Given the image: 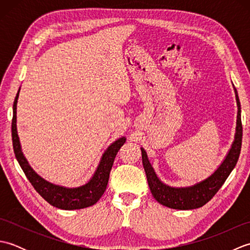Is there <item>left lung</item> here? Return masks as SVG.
Instances as JSON below:
<instances>
[{
    "label": "left lung",
    "instance_id": "1",
    "mask_svg": "<svg viewBox=\"0 0 250 250\" xmlns=\"http://www.w3.org/2000/svg\"><path fill=\"white\" fill-rule=\"evenodd\" d=\"M233 89H234L237 104L234 141H233L231 148L228 151L224 160L219 164V167L208 177L191 186H186V187H172V186L164 184L158 177L155 168L152 167L149 159H148L147 152L144 148L141 147L143 167H144L146 173L148 186H149L153 198L160 204L173 209L189 210L199 208V207L205 205L207 202L211 200V198L217 193V191L224 185L228 176L233 171V168L235 167L242 147L243 126L241 121L240 99H238L237 91L234 86H233Z\"/></svg>",
    "mask_w": 250,
    "mask_h": 250
}]
</instances>
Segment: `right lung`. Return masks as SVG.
<instances>
[{"label":"right lung","mask_w":250,"mask_h":250,"mask_svg":"<svg viewBox=\"0 0 250 250\" xmlns=\"http://www.w3.org/2000/svg\"><path fill=\"white\" fill-rule=\"evenodd\" d=\"M20 88L16 95L13 106L12 136L16 159L24 172L26 178L34 189L52 206L60 209L73 210L86 208L97 203L103 195L108 183L109 173L114 164L115 157L121 146L125 143V137L121 136L106 148L93 175L86 184L78 187H64V186L52 184L37 174L26 160L21 148L17 130V103Z\"/></svg>","instance_id":"right-lung-1"}]
</instances>
